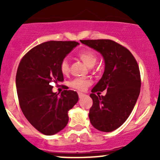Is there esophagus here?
Instances as JSON below:
<instances>
[{"label":"esophagus","mask_w":160,"mask_h":160,"mask_svg":"<svg viewBox=\"0 0 160 160\" xmlns=\"http://www.w3.org/2000/svg\"><path fill=\"white\" fill-rule=\"evenodd\" d=\"M78 95H79V98H83V97L84 96V94H83V93H78Z\"/></svg>","instance_id":"34e87169"}]
</instances>
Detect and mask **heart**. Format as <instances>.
<instances>
[{"mask_svg": "<svg viewBox=\"0 0 160 160\" xmlns=\"http://www.w3.org/2000/svg\"><path fill=\"white\" fill-rule=\"evenodd\" d=\"M77 56L79 59L85 64L88 67L91 68L95 65L97 61L96 54L92 50L89 49H82L77 53ZM60 70L63 74H67L70 71V64L67 59H64L60 64ZM90 84L89 80H83V79L77 78L72 80L70 83V86L72 88L77 90H83L86 87Z\"/></svg>", "mask_w": 160, "mask_h": 160, "instance_id": "heart-1", "label": "heart"}]
</instances>
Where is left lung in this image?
Segmentation results:
<instances>
[{
	"mask_svg": "<svg viewBox=\"0 0 160 160\" xmlns=\"http://www.w3.org/2000/svg\"><path fill=\"white\" fill-rule=\"evenodd\" d=\"M80 42L101 53L104 61L102 77L90 94L93 100L90 123L101 132H113L129 117L139 96L138 63L129 50L112 40H80ZM104 89L107 90L105 96L94 93Z\"/></svg>",
	"mask_w": 160,
	"mask_h": 160,
	"instance_id": "left-lung-1",
	"label": "left lung"
}]
</instances>
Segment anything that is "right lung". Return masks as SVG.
Segmentation results:
<instances>
[{
    "mask_svg": "<svg viewBox=\"0 0 160 160\" xmlns=\"http://www.w3.org/2000/svg\"><path fill=\"white\" fill-rule=\"evenodd\" d=\"M79 45L77 42L49 41L25 55L16 74V89L21 109L27 120L46 135L58 133L67 126L68 111L79 100L73 90L52 92V83L63 80L60 64Z\"/></svg>",
    "mask_w": 160,
    "mask_h": 160,
    "instance_id": "add662e5",
    "label": "right lung"
}]
</instances>
